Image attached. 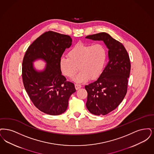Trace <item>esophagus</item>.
I'll use <instances>...</instances> for the list:
<instances>
[{
	"label": "esophagus",
	"instance_id": "esophagus-1",
	"mask_svg": "<svg viewBox=\"0 0 154 154\" xmlns=\"http://www.w3.org/2000/svg\"><path fill=\"white\" fill-rule=\"evenodd\" d=\"M75 87L76 90H79V88H80L82 87V86L80 85H78V84H75Z\"/></svg>",
	"mask_w": 154,
	"mask_h": 154
}]
</instances>
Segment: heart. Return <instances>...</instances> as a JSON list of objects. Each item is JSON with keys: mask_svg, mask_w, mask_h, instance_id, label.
Wrapping results in <instances>:
<instances>
[{"mask_svg": "<svg viewBox=\"0 0 154 154\" xmlns=\"http://www.w3.org/2000/svg\"><path fill=\"white\" fill-rule=\"evenodd\" d=\"M68 57H61L59 66L62 74L68 78L73 77L79 69L80 72L73 79L81 83L98 79L106 66L107 49L101 44L94 45L77 43L68 52Z\"/></svg>", "mask_w": 154, "mask_h": 154, "instance_id": "heart-1", "label": "heart"}]
</instances>
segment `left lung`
<instances>
[{
  "label": "left lung",
  "instance_id": "8db88e82",
  "mask_svg": "<svg viewBox=\"0 0 154 154\" xmlns=\"http://www.w3.org/2000/svg\"><path fill=\"white\" fill-rule=\"evenodd\" d=\"M86 38L102 41L109 50V61L102 74L85 86L88 111L95 115H106L120 104L127 94L131 71L129 55L124 46L106 33L90 35Z\"/></svg>",
  "mask_w": 154,
  "mask_h": 154
}]
</instances>
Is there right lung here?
I'll use <instances>...</instances> for the list:
<instances>
[{
    "instance_id": "add662e5",
    "label": "right lung",
    "mask_w": 154,
    "mask_h": 154,
    "mask_svg": "<svg viewBox=\"0 0 154 154\" xmlns=\"http://www.w3.org/2000/svg\"><path fill=\"white\" fill-rule=\"evenodd\" d=\"M72 41L69 35L47 32L29 47L23 57L24 87L34 106L45 113L56 116L65 112L70 96L76 91L74 83L66 81L59 66L62 54ZM38 60L46 63L42 70L33 66Z\"/></svg>"
}]
</instances>
